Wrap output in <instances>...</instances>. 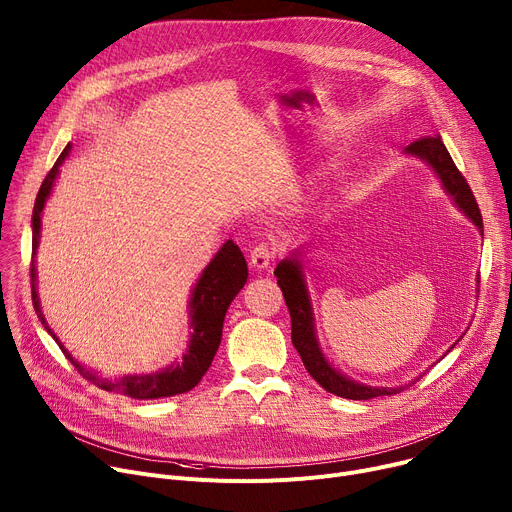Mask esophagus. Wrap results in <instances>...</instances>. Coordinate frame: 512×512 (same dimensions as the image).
Listing matches in <instances>:
<instances>
[{
	"label": "esophagus",
	"mask_w": 512,
	"mask_h": 512,
	"mask_svg": "<svg viewBox=\"0 0 512 512\" xmlns=\"http://www.w3.org/2000/svg\"><path fill=\"white\" fill-rule=\"evenodd\" d=\"M274 257H276V247L274 245H265V243H261V245H257L253 251H251V265L255 267V269H267L269 267V263L274 261Z\"/></svg>",
	"instance_id": "34e87169"
}]
</instances>
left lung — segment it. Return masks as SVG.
I'll use <instances>...</instances> for the list:
<instances>
[{
    "mask_svg": "<svg viewBox=\"0 0 512 512\" xmlns=\"http://www.w3.org/2000/svg\"><path fill=\"white\" fill-rule=\"evenodd\" d=\"M403 156H412L422 162H426L434 175L438 177L442 189L447 191V195L453 199L459 212L469 218L475 226H478L480 234L484 236V224H482V214L478 203H475V197L463 179V175L457 170L449 150L442 144L440 135H434V138H422L414 144L407 146L403 150ZM302 251L294 249L290 257L282 259L274 271V276L278 278V286L284 292V300L290 311L292 319V344L298 350L304 368L309 370L311 377L329 393L337 397H346V399H372V397H381V395H395L403 391L405 387H410L416 383L420 377L412 379L410 385H399V387H372L358 383L350 379L348 374L339 372L323 354L321 344L317 339V329H315V311H313V302L309 294V286H306L304 278V265L300 259ZM478 284H480V274H478ZM459 342V339H457ZM455 342V344H457ZM455 344L449 348V352L455 348Z\"/></svg>",
    "mask_w": 512,
    "mask_h": 512,
    "instance_id": "8db88e82",
    "label": "left lung"
}]
</instances>
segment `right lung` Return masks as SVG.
<instances>
[{"instance_id":"right-lung-1","label":"right lung","mask_w":512,"mask_h":512,"mask_svg":"<svg viewBox=\"0 0 512 512\" xmlns=\"http://www.w3.org/2000/svg\"><path fill=\"white\" fill-rule=\"evenodd\" d=\"M72 144H67L63 152L59 154L57 162L49 170V175L45 177L37 201H34V210H32V265H30V284H32V304L34 311H37L39 321L45 325L47 333L55 339L57 346L63 350L65 358L70 360L84 379H88L92 385L121 393L133 399H160V397H173L179 393L191 391L203 374L208 372L218 346L222 339V327H224V317L230 302L234 296L243 290L249 278V269L247 261L232 241H226L220 251L214 255V259L206 265V269L201 271V276L197 278L191 296H189V342L185 354L175 360L170 366L160 368L156 372H142V374H123V377L117 379H107L100 377V374L82 362H78L70 352L65 350V346L59 342V337L55 331L49 327L43 309H41V300L37 292V265H34V255H37L39 241H41V226H43V210L45 203L53 193V185L57 181L59 168L65 162V158L70 156Z\"/></svg>"}]
</instances>
